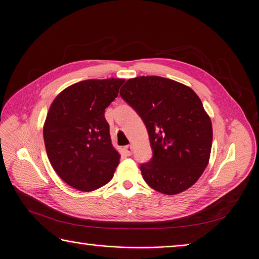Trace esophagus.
<instances>
[{
  "label": "esophagus",
  "mask_w": 259,
  "mask_h": 259,
  "mask_svg": "<svg viewBox=\"0 0 259 259\" xmlns=\"http://www.w3.org/2000/svg\"><path fill=\"white\" fill-rule=\"evenodd\" d=\"M124 152L126 153V155H131L133 152V147L132 146H125L124 147Z\"/></svg>",
  "instance_id": "34e87169"
}]
</instances>
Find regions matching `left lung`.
I'll return each mask as SVG.
<instances>
[{
	"label": "left lung",
	"mask_w": 259,
	"mask_h": 259,
	"mask_svg": "<svg viewBox=\"0 0 259 259\" xmlns=\"http://www.w3.org/2000/svg\"><path fill=\"white\" fill-rule=\"evenodd\" d=\"M121 97L144 121L152 159L142 164L145 182L164 194H177L198 182L207 166L213 127L189 86L162 76L126 81Z\"/></svg>",
	"instance_id": "left-lung-1"
}]
</instances>
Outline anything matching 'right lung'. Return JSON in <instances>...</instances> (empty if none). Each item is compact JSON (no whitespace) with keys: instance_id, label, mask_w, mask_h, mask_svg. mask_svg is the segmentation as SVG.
Instances as JSON below:
<instances>
[{"instance_id":"obj_1","label":"right lung","mask_w":259,"mask_h":259,"mask_svg":"<svg viewBox=\"0 0 259 259\" xmlns=\"http://www.w3.org/2000/svg\"><path fill=\"white\" fill-rule=\"evenodd\" d=\"M124 79L85 80L65 89L46 115L43 137L53 168L66 184L90 192L108 184L121 155L111 144L105 109Z\"/></svg>"}]
</instances>
